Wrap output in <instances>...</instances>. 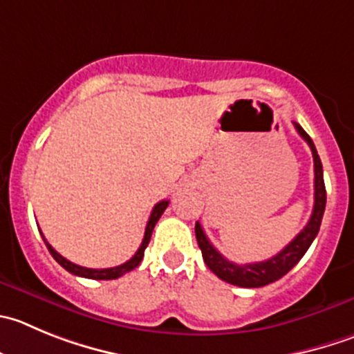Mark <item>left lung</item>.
Here are the masks:
<instances>
[{"label": "left lung", "mask_w": 354, "mask_h": 354, "mask_svg": "<svg viewBox=\"0 0 354 354\" xmlns=\"http://www.w3.org/2000/svg\"><path fill=\"white\" fill-rule=\"evenodd\" d=\"M294 127L299 132V136H301L302 139L308 142V146L311 147L313 161H315V207H313V214L311 217H309L308 224L304 225V230H302L301 233L283 248V250L278 252L276 255H272L268 261L254 262V264H234V262L222 257L221 252H217V248L208 241L207 234H205L200 222H196V225H194V233H196V240L198 245H200L205 264L208 266V269H210L214 274H217L221 280L227 281V283L245 288H259L264 287V285L272 283V281L276 280H280L281 276L287 274V272L301 261L302 255L308 252L313 240H315L316 234H318L326 203V191L325 183H323V167L311 137L304 132V129H302L301 124L294 123Z\"/></svg>", "instance_id": "1"}]
</instances>
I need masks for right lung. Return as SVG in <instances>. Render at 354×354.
I'll list each match as a JSON object with an SVG mask.
<instances>
[{
  "label": "right lung",
  "mask_w": 354,
  "mask_h": 354,
  "mask_svg": "<svg viewBox=\"0 0 354 354\" xmlns=\"http://www.w3.org/2000/svg\"><path fill=\"white\" fill-rule=\"evenodd\" d=\"M167 207H168L167 200H163V201H160V203L154 205L153 212H151L149 221H147L146 233H144V240H142V243H140L139 250L136 252V255H133L130 261H127L124 264H121V266H116V268H107V269L83 268V266H78V264H74V262L67 261V259L62 257V255H60L59 252H57L55 248H53L52 245H50L48 241L45 240V238H43V240H45L46 248H48V252L52 254V257L55 259V261L59 262V264L62 266L66 271L73 272V274H76V276H83V278H90V280H116V278L127 274V272H130L132 269H136L137 266L140 264V261H142V257H144V250H146V247L149 245V240H151V234H153L154 225H156V222L160 221L161 214L167 210ZM41 236H43V234H41Z\"/></svg>",
  "instance_id": "obj_1"
}]
</instances>
